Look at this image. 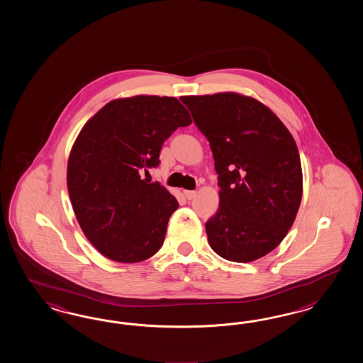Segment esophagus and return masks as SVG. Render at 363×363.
<instances>
[{
	"label": "esophagus",
	"instance_id": "34e87169",
	"mask_svg": "<svg viewBox=\"0 0 363 363\" xmlns=\"http://www.w3.org/2000/svg\"><path fill=\"white\" fill-rule=\"evenodd\" d=\"M184 196H185L187 199H193V198L197 196V191H194V190H184Z\"/></svg>",
	"mask_w": 363,
	"mask_h": 363
}]
</instances>
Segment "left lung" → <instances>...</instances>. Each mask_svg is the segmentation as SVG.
<instances>
[{
    "label": "left lung",
    "mask_w": 363,
    "mask_h": 363,
    "mask_svg": "<svg viewBox=\"0 0 363 363\" xmlns=\"http://www.w3.org/2000/svg\"><path fill=\"white\" fill-rule=\"evenodd\" d=\"M198 129L208 138L218 174L220 208L205 228L222 258L252 262L282 242L302 199L297 145L262 102L238 93L186 96Z\"/></svg>",
    "instance_id": "obj_1"
}]
</instances>
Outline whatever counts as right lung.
<instances>
[{
  "label": "right lung",
  "mask_w": 363,
  "mask_h": 363,
  "mask_svg": "<svg viewBox=\"0 0 363 363\" xmlns=\"http://www.w3.org/2000/svg\"><path fill=\"white\" fill-rule=\"evenodd\" d=\"M191 118L174 97L113 99L81 129L67 160V191L89 242L106 258L141 262L165 240L178 201L141 173L160 164L162 143Z\"/></svg>",
  "instance_id": "right-lung-1"
}]
</instances>
